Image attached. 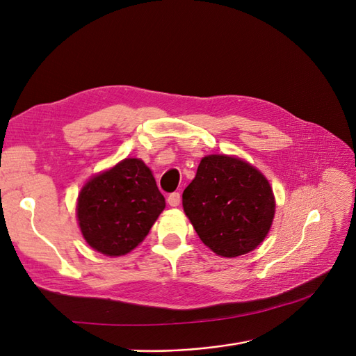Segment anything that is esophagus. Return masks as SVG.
I'll list each match as a JSON object with an SVG mask.
<instances>
[{
	"label": "esophagus",
	"mask_w": 356,
	"mask_h": 356,
	"mask_svg": "<svg viewBox=\"0 0 356 356\" xmlns=\"http://www.w3.org/2000/svg\"><path fill=\"white\" fill-rule=\"evenodd\" d=\"M168 203L170 204V207H178V204L181 203V196H179V193H177V191L170 193V195L168 196Z\"/></svg>",
	"instance_id": "1"
}]
</instances>
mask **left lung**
I'll return each instance as SVG.
<instances>
[{
  "mask_svg": "<svg viewBox=\"0 0 356 356\" xmlns=\"http://www.w3.org/2000/svg\"><path fill=\"white\" fill-rule=\"evenodd\" d=\"M182 207L200 241L217 255L233 258L264 241L276 204L260 170L239 157L211 154L182 193Z\"/></svg>",
  "mask_w": 356,
  "mask_h": 356,
  "instance_id": "left-lung-1",
  "label": "left lung"
}]
</instances>
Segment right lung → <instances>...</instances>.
<instances>
[{
	"label": "right lung",
	"instance_id": "right-lung-1",
	"mask_svg": "<svg viewBox=\"0 0 356 356\" xmlns=\"http://www.w3.org/2000/svg\"><path fill=\"white\" fill-rule=\"evenodd\" d=\"M165 207L152 170L143 160L124 159L86 182L77 200V220L95 251L118 257L144 241Z\"/></svg>",
	"mask_w": 356,
	"mask_h": 356
}]
</instances>
